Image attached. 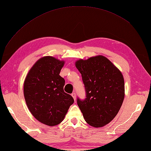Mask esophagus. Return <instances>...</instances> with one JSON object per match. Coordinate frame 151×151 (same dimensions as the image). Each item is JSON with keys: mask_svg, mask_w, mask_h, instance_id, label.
Segmentation results:
<instances>
[{"mask_svg": "<svg viewBox=\"0 0 151 151\" xmlns=\"http://www.w3.org/2000/svg\"><path fill=\"white\" fill-rule=\"evenodd\" d=\"M71 96H72V97H73V99H74V100H76V93H75V92H73V93L71 94Z\"/></svg>", "mask_w": 151, "mask_h": 151, "instance_id": "obj_1", "label": "esophagus"}]
</instances>
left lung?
I'll return each mask as SVG.
<instances>
[{
    "instance_id": "1",
    "label": "left lung",
    "mask_w": 151,
    "mask_h": 151,
    "mask_svg": "<svg viewBox=\"0 0 151 151\" xmlns=\"http://www.w3.org/2000/svg\"><path fill=\"white\" fill-rule=\"evenodd\" d=\"M76 67L82 75L86 98H77V104L85 121L94 127H101L114 119L124 97L123 75L103 56L79 60Z\"/></svg>"
}]
</instances>
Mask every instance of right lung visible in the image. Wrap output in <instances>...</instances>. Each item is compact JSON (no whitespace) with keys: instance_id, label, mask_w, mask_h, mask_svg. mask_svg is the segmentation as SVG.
Here are the masks:
<instances>
[{"instance_id":"right-lung-1","label":"right lung","mask_w":151,"mask_h":151,"mask_svg":"<svg viewBox=\"0 0 151 151\" xmlns=\"http://www.w3.org/2000/svg\"><path fill=\"white\" fill-rule=\"evenodd\" d=\"M63 61L41 58L28 72L24 82V96L33 116L48 126L62 122L73 104L71 95L63 91L65 80L60 76Z\"/></svg>"}]
</instances>
